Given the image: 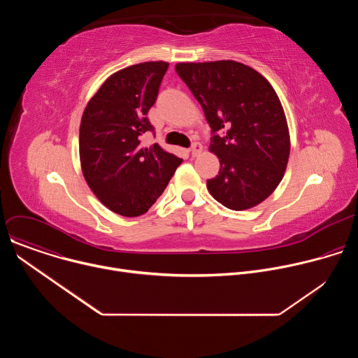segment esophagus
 Wrapping results in <instances>:
<instances>
[{
  "instance_id": "esophagus-1",
  "label": "esophagus",
  "mask_w": 358,
  "mask_h": 358,
  "mask_svg": "<svg viewBox=\"0 0 358 358\" xmlns=\"http://www.w3.org/2000/svg\"><path fill=\"white\" fill-rule=\"evenodd\" d=\"M189 150H191V155L195 157V156H198L199 152L202 151V145H201L199 143H196V141H195V143H192V145H191V148H189Z\"/></svg>"
}]
</instances>
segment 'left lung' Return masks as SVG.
Segmentation results:
<instances>
[{
    "label": "left lung",
    "instance_id": "1",
    "mask_svg": "<svg viewBox=\"0 0 358 358\" xmlns=\"http://www.w3.org/2000/svg\"><path fill=\"white\" fill-rule=\"evenodd\" d=\"M176 71L211 127L220 173L207 180L224 207L242 211L266 199L283 178L290 138L280 100L255 69L235 62L177 64Z\"/></svg>",
    "mask_w": 358,
    "mask_h": 358
}]
</instances>
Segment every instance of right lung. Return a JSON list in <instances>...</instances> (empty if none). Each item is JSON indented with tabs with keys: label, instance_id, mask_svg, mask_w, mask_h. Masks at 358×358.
I'll return each mask as SVG.
<instances>
[{
	"label": "right lung",
	"instance_id": "right-lung-1",
	"mask_svg": "<svg viewBox=\"0 0 358 358\" xmlns=\"http://www.w3.org/2000/svg\"><path fill=\"white\" fill-rule=\"evenodd\" d=\"M169 64L124 68L100 86L83 112L79 152L85 180L113 213L138 217L163 194L181 159L141 138L155 131L147 113L156 103Z\"/></svg>",
	"mask_w": 358,
	"mask_h": 358
}]
</instances>
